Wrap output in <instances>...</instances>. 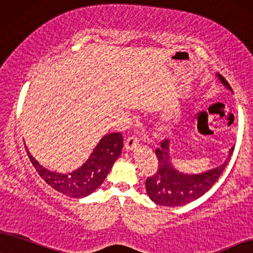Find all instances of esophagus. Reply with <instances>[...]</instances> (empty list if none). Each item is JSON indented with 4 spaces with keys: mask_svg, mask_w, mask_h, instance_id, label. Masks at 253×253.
<instances>
[{
    "mask_svg": "<svg viewBox=\"0 0 253 253\" xmlns=\"http://www.w3.org/2000/svg\"><path fill=\"white\" fill-rule=\"evenodd\" d=\"M137 145H139V139H137V136L129 135L128 137H127L126 143H125V147H126L127 150H130V149L135 148Z\"/></svg>",
    "mask_w": 253,
    "mask_h": 253,
    "instance_id": "34e87169",
    "label": "esophagus"
}]
</instances>
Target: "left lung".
Wrapping results in <instances>:
<instances>
[{"mask_svg": "<svg viewBox=\"0 0 253 253\" xmlns=\"http://www.w3.org/2000/svg\"><path fill=\"white\" fill-rule=\"evenodd\" d=\"M219 81L232 91L231 86L225 81L224 77L218 75ZM231 148L226 161L219 167L197 175H188L177 171L171 166L170 154H169V141L164 140L161 146L155 149L158 158V170L150 175L146 180V190L150 200L159 206L180 207L193 202L207 193L216 181L231 159L233 153Z\"/></svg>", "mask_w": 253, "mask_h": 253, "instance_id": "obj_1", "label": "left lung"}]
</instances>
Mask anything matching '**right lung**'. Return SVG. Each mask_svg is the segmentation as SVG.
Segmentation results:
<instances>
[{
	"mask_svg": "<svg viewBox=\"0 0 253 253\" xmlns=\"http://www.w3.org/2000/svg\"><path fill=\"white\" fill-rule=\"evenodd\" d=\"M123 145L124 139L120 133L107 134L100 140L87 161L70 174L47 170L31 156L28 149L27 154L38 175L50 187L66 196L82 198L93 193L103 183L112 166L121 154Z\"/></svg>",
	"mask_w": 253,
	"mask_h": 253,
	"instance_id": "add662e5",
	"label": "right lung"
}]
</instances>
